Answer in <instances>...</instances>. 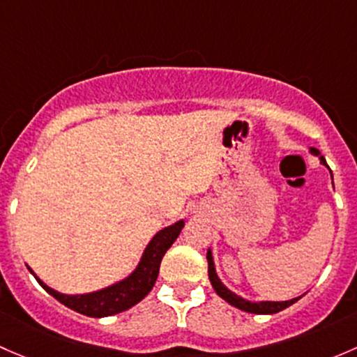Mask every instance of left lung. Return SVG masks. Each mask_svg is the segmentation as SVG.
<instances>
[{"instance_id": "8db88e82", "label": "left lung", "mask_w": 357, "mask_h": 357, "mask_svg": "<svg viewBox=\"0 0 357 357\" xmlns=\"http://www.w3.org/2000/svg\"><path fill=\"white\" fill-rule=\"evenodd\" d=\"M310 153L314 154V156H319V161H321V165H325V167L330 170V167H328V165H326L325 158L321 156V153H319L318 149L310 148ZM330 174H332V170H330ZM206 259H208L209 282H211L213 289L216 290V294H218V296L222 297V299H225L227 303L232 304V306H235V307H238V310L245 311V313L275 314V313H278V311L285 310V307L292 306L294 303H297V301H299L301 297H303V296L294 297V299H290V301H259V303H251V301H248V299H244V297H241V296H237V294H234L232 290H229V289L225 287V285L222 284V280H220L218 275H216L215 263H213L211 249H208V255H206Z\"/></svg>"}]
</instances>
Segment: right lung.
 <instances>
[{"mask_svg": "<svg viewBox=\"0 0 357 357\" xmlns=\"http://www.w3.org/2000/svg\"><path fill=\"white\" fill-rule=\"evenodd\" d=\"M182 229L183 220H180V222L174 223V225L160 230L151 238L148 248L144 249V255H142L141 261H139L137 268L127 278L109 285V287L98 290V292L80 294V296L60 294L54 289L47 287L31 268H27L47 294H51L54 299L60 301L61 304H65L70 310L77 311L80 314L91 316V318H105V316H112L130 310L132 306L141 303L148 296L149 290L153 289L154 282H156L158 273H160V264L165 252L177 241Z\"/></svg>", "mask_w": 357, "mask_h": 357, "instance_id": "1", "label": "right lung"}]
</instances>
